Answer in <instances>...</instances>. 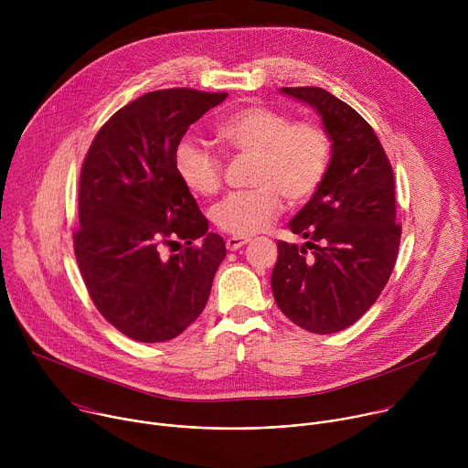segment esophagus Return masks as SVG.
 Segmentation results:
<instances>
[{"instance_id":"obj_1","label":"esophagus","mask_w":468,"mask_h":468,"mask_svg":"<svg viewBox=\"0 0 468 468\" xmlns=\"http://www.w3.org/2000/svg\"><path fill=\"white\" fill-rule=\"evenodd\" d=\"M246 242H250V239H248V237H229V239L226 240V246H228V250L235 251V250L242 248Z\"/></svg>"}]
</instances>
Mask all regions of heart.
Masks as SVG:
<instances>
[{
    "mask_svg": "<svg viewBox=\"0 0 468 468\" xmlns=\"http://www.w3.org/2000/svg\"><path fill=\"white\" fill-rule=\"evenodd\" d=\"M218 141L235 155H251L253 186L228 194L213 209V222L233 237H250L269 226L289 204H303L322 185L331 139L325 127L313 120H294L280 109L246 105L217 123ZM183 185L194 194L211 196L224 179V161L207 144L183 139L174 154Z\"/></svg>",
    "mask_w": 468,
    "mask_h": 468,
    "instance_id": "1",
    "label": "heart"
}]
</instances>
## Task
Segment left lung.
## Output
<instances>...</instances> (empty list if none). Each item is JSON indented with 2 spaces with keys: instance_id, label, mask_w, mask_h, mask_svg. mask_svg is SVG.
<instances>
[{
  "instance_id": "left-lung-1",
  "label": "left lung",
  "mask_w": 468,
  "mask_h": 468,
  "mask_svg": "<svg viewBox=\"0 0 468 468\" xmlns=\"http://www.w3.org/2000/svg\"><path fill=\"white\" fill-rule=\"evenodd\" d=\"M282 90L320 112L333 144L322 185L291 222L305 246L278 242L272 292L289 320L327 335L357 322L392 274L402 237L394 172L372 125L348 103L318 87Z\"/></svg>"
}]
</instances>
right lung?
I'll return each mask as SVG.
<instances>
[{
    "label": "right lung",
    "instance_id": "obj_1",
    "mask_svg": "<svg viewBox=\"0 0 468 468\" xmlns=\"http://www.w3.org/2000/svg\"><path fill=\"white\" fill-rule=\"evenodd\" d=\"M228 92L165 89L116 111L96 133L80 174L74 253L90 300L125 337L163 343L204 311L226 257L224 239L176 172L188 125ZM184 242L168 260L165 245Z\"/></svg>",
    "mask_w": 468,
    "mask_h": 468
}]
</instances>
